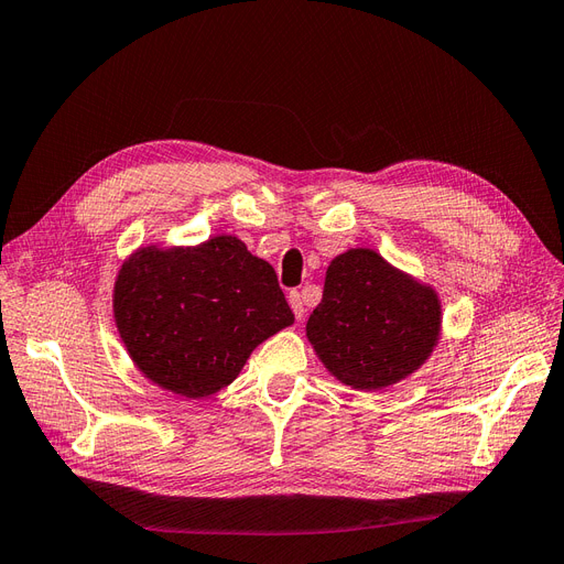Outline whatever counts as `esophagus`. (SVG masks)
I'll return each instance as SVG.
<instances>
[{
  "mask_svg": "<svg viewBox=\"0 0 564 564\" xmlns=\"http://www.w3.org/2000/svg\"><path fill=\"white\" fill-rule=\"evenodd\" d=\"M289 305H292V311H294L296 319H303V315H305V303H303V294H301V292H292V294H289Z\"/></svg>",
  "mask_w": 564,
  "mask_h": 564,
  "instance_id": "1",
  "label": "esophagus"
}]
</instances>
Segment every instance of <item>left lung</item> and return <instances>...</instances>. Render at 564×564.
<instances>
[{
	"label": "left lung",
	"mask_w": 564,
	"mask_h": 564,
	"mask_svg": "<svg viewBox=\"0 0 564 564\" xmlns=\"http://www.w3.org/2000/svg\"><path fill=\"white\" fill-rule=\"evenodd\" d=\"M308 338L338 381L379 390L431 355L440 329L433 289L390 268L377 251L350 249L327 268Z\"/></svg>",
	"instance_id": "left-lung-1"
}]
</instances>
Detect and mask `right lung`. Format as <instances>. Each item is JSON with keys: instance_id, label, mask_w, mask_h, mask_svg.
Masks as SVG:
<instances>
[{"instance_id": "right-lung-1", "label": "right lung", "mask_w": 564, "mask_h": 564, "mask_svg": "<svg viewBox=\"0 0 564 564\" xmlns=\"http://www.w3.org/2000/svg\"><path fill=\"white\" fill-rule=\"evenodd\" d=\"M115 319L150 381L207 398L294 313L272 265L224 235L195 249L135 253L115 284Z\"/></svg>"}]
</instances>
